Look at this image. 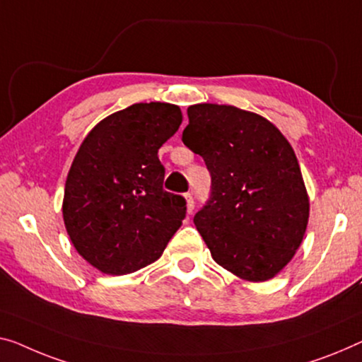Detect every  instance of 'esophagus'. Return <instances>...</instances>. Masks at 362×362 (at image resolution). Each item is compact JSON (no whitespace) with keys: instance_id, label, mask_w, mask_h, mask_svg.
<instances>
[{"instance_id":"34e87169","label":"esophagus","mask_w":362,"mask_h":362,"mask_svg":"<svg viewBox=\"0 0 362 362\" xmlns=\"http://www.w3.org/2000/svg\"><path fill=\"white\" fill-rule=\"evenodd\" d=\"M185 199H187V213L192 214L193 209H195V199H193L192 193H187L185 195Z\"/></svg>"}]
</instances>
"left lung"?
<instances>
[{"label": "left lung", "instance_id": "8db88e82", "mask_svg": "<svg viewBox=\"0 0 362 362\" xmlns=\"http://www.w3.org/2000/svg\"><path fill=\"white\" fill-rule=\"evenodd\" d=\"M182 141L211 175V195L193 218L214 262L247 281L288 265L309 221L300 167L281 132L233 105L188 107Z\"/></svg>", "mask_w": 362, "mask_h": 362}]
</instances>
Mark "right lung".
<instances>
[{"mask_svg":"<svg viewBox=\"0 0 362 362\" xmlns=\"http://www.w3.org/2000/svg\"><path fill=\"white\" fill-rule=\"evenodd\" d=\"M182 112L165 102L133 104L90 129L68 172L63 219L74 249L105 274L158 260L185 218V198L163 188L158 151Z\"/></svg>","mask_w":362,"mask_h":362,"instance_id":"add662e5","label":"right lung"}]
</instances>
